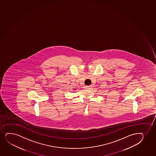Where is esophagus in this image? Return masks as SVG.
I'll use <instances>...</instances> for the list:
<instances>
[{"mask_svg":"<svg viewBox=\"0 0 156 156\" xmlns=\"http://www.w3.org/2000/svg\"><path fill=\"white\" fill-rule=\"evenodd\" d=\"M91 87V86H86V89H89Z\"/></svg>","mask_w":156,"mask_h":156,"instance_id":"esophagus-1","label":"esophagus"}]
</instances>
